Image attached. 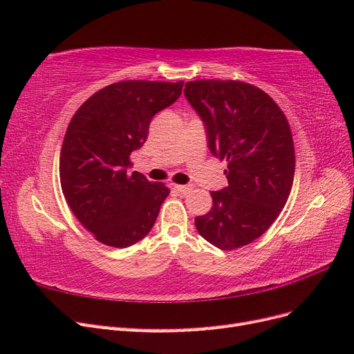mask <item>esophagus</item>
I'll return each mask as SVG.
<instances>
[{"instance_id":"obj_1","label":"esophagus","mask_w":354,"mask_h":354,"mask_svg":"<svg viewBox=\"0 0 354 354\" xmlns=\"http://www.w3.org/2000/svg\"><path fill=\"white\" fill-rule=\"evenodd\" d=\"M177 192H180V194H187V192L192 190V186L190 185H174L173 186Z\"/></svg>"}]
</instances>
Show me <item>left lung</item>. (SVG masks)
Masks as SVG:
<instances>
[{"label":"left lung","instance_id":"obj_1","mask_svg":"<svg viewBox=\"0 0 354 354\" xmlns=\"http://www.w3.org/2000/svg\"><path fill=\"white\" fill-rule=\"evenodd\" d=\"M185 95L205 125L211 153L227 160L229 185L211 192L212 208L195 226L220 250L241 248L272 226L288 201L295 173L291 128L270 95L251 84L190 81Z\"/></svg>","mask_w":354,"mask_h":354}]
</instances>
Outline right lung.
I'll return each instance as SVG.
<instances>
[{
  "label": "right lung",
  "mask_w": 354,
  "mask_h": 354,
  "mask_svg": "<svg viewBox=\"0 0 354 354\" xmlns=\"http://www.w3.org/2000/svg\"><path fill=\"white\" fill-rule=\"evenodd\" d=\"M181 88L183 81L115 82L72 116L60 152V185L75 217L99 242L127 248L152 230L169 189L127 169L152 118Z\"/></svg>",
  "instance_id": "right-lung-1"
}]
</instances>
